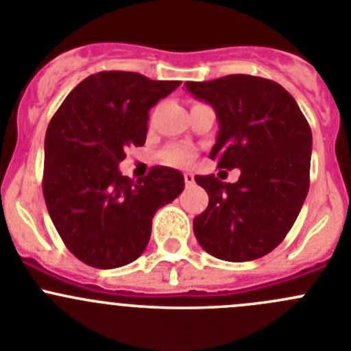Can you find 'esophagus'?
<instances>
[{"instance_id": "1", "label": "esophagus", "mask_w": 351, "mask_h": 351, "mask_svg": "<svg viewBox=\"0 0 351 351\" xmlns=\"http://www.w3.org/2000/svg\"><path fill=\"white\" fill-rule=\"evenodd\" d=\"M183 180H185L186 186L194 185V175H192V173H185V175H183Z\"/></svg>"}]
</instances>
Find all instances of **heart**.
Instances as JSON below:
<instances>
[{
    "label": "heart",
    "instance_id": "heart-1",
    "mask_svg": "<svg viewBox=\"0 0 351 351\" xmlns=\"http://www.w3.org/2000/svg\"><path fill=\"white\" fill-rule=\"evenodd\" d=\"M160 159L162 162L169 166H178V168H183V166H189L192 160L195 159L194 149L185 145H173L168 147L166 150H162L160 154Z\"/></svg>",
    "mask_w": 351,
    "mask_h": 351
}]
</instances>
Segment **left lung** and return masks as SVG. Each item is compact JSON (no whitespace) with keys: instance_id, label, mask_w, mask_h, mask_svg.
Returning <instances> with one entry per match:
<instances>
[{"instance_id":"left-lung-1","label":"left lung","mask_w":351,"mask_h":351,"mask_svg":"<svg viewBox=\"0 0 351 351\" xmlns=\"http://www.w3.org/2000/svg\"><path fill=\"white\" fill-rule=\"evenodd\" d=\"M185 86L218 117L209 157L221 169H241L235 183L195 176L209 195L206 211L194 218L195 237L218 260L265 256L284 241L308 194V121L289 91L265 77L230 74Z\"/></svg>"}]
</instances>
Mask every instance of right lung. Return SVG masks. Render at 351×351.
<instances>
[{"mask_svg":"<svg viewBox=\"0 0 351 351\" xmlns=\"http://www.w3.org/2000/svg\"><path fill=\"white\" fill-rule=\"evenodd\" d=\"M182 81L101 71L81 81L45 136L43 195L67 250L95 268H117L145 251L152 218L182 194L180 171L154 166L136 183L117 169L128 147H142L149 110Z\"/></svg>","mask_w":351,"mask_h":351,"instance_id":"add662e5","label":"right lung"}]
</instances>
